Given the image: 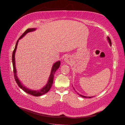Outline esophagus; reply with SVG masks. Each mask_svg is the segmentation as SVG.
Returning a JSON list of instances; mask_svg holds the SVG:
<instances>
[{"instance_id": "obj_1", "label": "esophagus", "mask_w": 125, "mask_h": 125, "mask_svg": "<svg viewBox=\"0 0 125 125\" xmlns=\"http://www.w3.org/2000/svg\"><path fill=\"white\" fill-rule=\"evenodd\" d=\"M64 61H65L66 63H70L71 61V57L70 56H68L65 57Z\"/></svg>"}]
</instances>
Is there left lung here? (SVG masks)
I'll return each mask as SVG.
<instances>
[{"instance_id":"obj_1","label":"left lung","mask_w":125,"mask_h":125,"mask_svg":"<svg viewBox=\"0 0 125 125\" xmlns=\"http://www.w3.org/2000/svg\"><path fill=\"white\" fill-rule=\"evenodd\" d=\"M107 40H108V43H109V44H110V46H111V45H112V43H111V39H110V38L108 36H107ZM74 89V88H73ZM74 90H75V89H74ZM79 95H80L81 97H83V98H92V97H87V96H84V95H82V94H78Z\"/></svg>"}]
</instances>
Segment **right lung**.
I'll use <instances>...</instances> for the list:
<instances>
[{
  "mask_svg": "<svg viewBox=\"0 0 125 125\" xmlns=\"http://www.w3.org/2000/svg\"><path fill=\"white\" fill-rule=\"evenodd\" d=\"M35 30H36V28H28L22 34V35L19 38L18 41H17V43H16L15 48L14 50H13V53H12V63H13V73H14V78L16 82H17V83L18 85V86H19L22 90H23L25 92L27 93V94L33 95L34 96L38 97L46 94V93H47L49 91V90L50 89V88H51L53 83V79H54L55 73V71H56L58 68H59L60 64H61V62L60 61H58L57 62H55L54 64H53L52 68L51 73H50V75L49 76V77L48 79V81L47 83L46 84V85H45L43 88H42L41 89L39 90H31V89L27 88V87H26L25 85H23L21 83V82L19 79V78H18V76L17 75V70H16V68H15V54L16 52V50H17V46H18L19 40L21 38H22L27 33L29 32H31V31H35Z\"/></svg>",
  "mask_w": 125,
  "mask_h": 125,
  "instance_id": "obj_1",
  "label": "right lung"
}]
</instances>
